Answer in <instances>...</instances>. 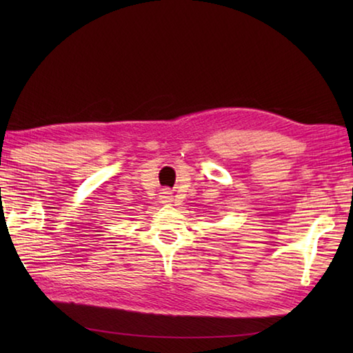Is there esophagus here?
<instances>
[{
	"label": "esophagus",
	"instance_id": "34e87169",
	"mask_svg": "<svg viewBox=\"0 0 353 353\" xmlns=\"http://www.w3.org/2000/svg\"><path fill=\"white\" fill-rule=\"evenodd\" d=\"M161 199H162L163 203H168V201L172 200V192L170 190H163L161 192Z\"/></svg>",
	"mask_w": 353,
	"mask_h": 353
}]
</instances>
